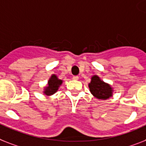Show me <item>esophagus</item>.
I'll return each instance as SVG.
<instances>
[{"label":"esophagus","instance_id":"34e87169","mask_svg":"<svg viewBox=\"0 0 146 146\" xmlns=\"http://www.w3.org/2000/svg\"><path fill=\"white\" fill-rule=\"evenodd\" d=\"M72 79H73V80H78V79H79V77H78V76H73Z\"/></svg>","mask_w":146,"mask_h":146}]
</instances>
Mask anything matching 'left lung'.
Returning a JSON list of instances; mask_svg holds the SVG:
<instances>
[{
	"instance_id": "1",
	"label": "left lung",
	"mask_w": 146,
	"mask_h": 146,
	"mask_svg": "<svg viewBox=\"0 0 146 146\" xmlns=\"http://www.w3.org/2000/svg\"><path fill=\"white\" fill-rule=\"evenodd\" d=\"M91 93L98 99L105 100L112 96L113 90L109 84L102 81L97 75L93 76L89 84Z\"/></svg>"
}]
</instances>
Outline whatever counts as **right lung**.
Returning a JSON list of instances; mask_svg holds the SVG:
<instances>
[{
    "label": "right lung",
    "instance_id": "obj_1",
    "mask_svg": "<svg viewBox=\"0 0 146 146\" xmlns=\"http://www.w3.org/2000/svg\"><path fill=\"white\" fill-rule=\"evenodd\" d=\"M62 83V80L57 78L55 74H53L48 80V86L44 89V93L47 96H50L57 91L60 85Z\"/></svg>",
    "mask_w": 146,
    "mask_h": 146
}]
</instances>
